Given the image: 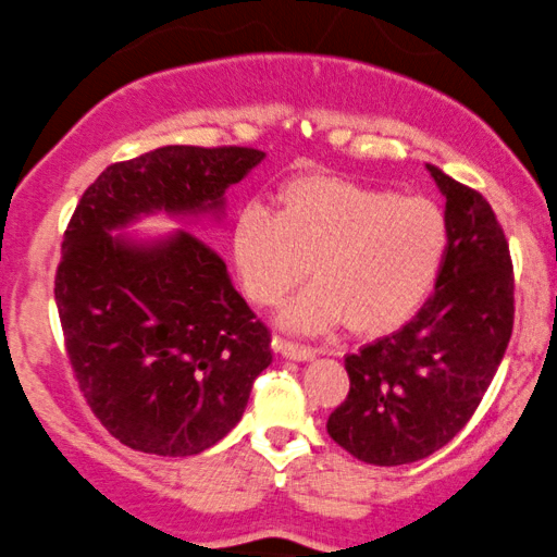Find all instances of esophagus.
Masks as SVG:
<instances>
[{
	"instance_id": "34e87169",
	"label": "esophagus",
	"mask_w": 557,
	"mask_h": 557,
	"mask_svg": "<svg viewBox=\"0 0 557 557\" xmlns=\"http://www.w3.org/2000/svg\"><path fill=\"white\" fill-rule=\"evenodd\" d=\"M273 346H276L281 355L289 357V359H297V362H305V359L315 357V351H312L310 346L297 344V342H292V338H284V336L273 338Z\"/></svg>"
}]
</instances>
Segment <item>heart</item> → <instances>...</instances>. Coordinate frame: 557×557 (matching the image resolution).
<instances>
[{
    "instance_id": "1",
    "label": "heart",
    "mask_w": 557,
    "mask_h": 557,
    "mask_svg": "<svg viewBox=\"0 0 557 557\" xmlns=\"http://www.w3.org/2000/svg\"><path fill=\"white\" fill-rule=\"evenodd\" d=\"M448 219L433 200L401 198L336 174L292 176L276 213L247 206L232 226V260L247 299L273 307L318 276L286 307L294 329L320 331L346 320L381 336L424 305L448 255Z\"/></svg>"
}]
</instances>
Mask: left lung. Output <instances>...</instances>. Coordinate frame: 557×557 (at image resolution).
<instances>
[{"label": "left lung", "mask_w": 557, "mask_h": 557, "mask_svg": "<svg viewBox=\"0 0 557 557\" xmlns=\"http://www.w3.org/2000/svg\"><path fill=\"white\" fill-rule=\"evenodd\" d=\"M448 255L437 289L401 331L346 357L349 394L329 435L375 467L433 456L472 420L513 333V263L490 202L437 166Z\"/></svg>", "instance_id": "obj_1"}]
</instances>
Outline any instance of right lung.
I'll list each match as a JSON object with an SVG mask.
<instances>
[{"mask_svg": "<svg viewBox=\"0 0 557 557\" xmlns=\"http://www.w3.org/2000/svg\"><path fill=\"white\" fill-rule=\"evenodd\" d=\"M245 146H163L111 163L62 239L54 299L72 375L124 446L193 456L219 443L271 364V331L193 232L137 247L111 237L137 213L215 211L263 161Z\"/></svg>", "mask_w": 557, "mask_h": 557, "instance_id": "add662e5", "label": "right lung"}]
</instances>
